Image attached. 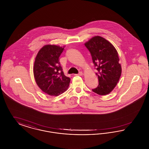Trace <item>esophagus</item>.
Listing matches in <instances>:
<instances>
[{
  "label": "esophagus",
  "instance_id": "esophagus-1",
  "mask_svg": "<svg viewBox=\"0 0 149 149\" xmlns=\"http://www.w3.org/2000/svg\"><path fill=\"white\" fill-rule=\"evenodd\" d=\"M83 75V72L81 71H80L78 74H76V75H79V76H81Z\"/></svg>",
  "mask_w": 149,
  "mask_h": 149
}]
</instances>
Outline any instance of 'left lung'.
<instances>
[{
	"label": "left lung",
	"instance_id": "left-lung-1",
	"mask_svg": "<svg viewBox=\"0 0 149 149\" xmlns=\"http://www.w3.org/2000/svg\"><path fill=\"white\" fill-rule=\"evenodd\" d=\"M85 46L98 71L96 75L99 85L92 91L100 95L108 94L117 84L122 73L117 51L111 43L99 36L91 38Z\"/></svg>",
	"mask_w": 149,
	"mask_h": 149
}]
</instances>
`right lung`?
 Returning a JSON list of instances; mask_svg holds the SVG:
<instances>
[{
  "mask_svg": "<svg viewBox=\"0 0 149 149\" xmlns=\"http://www.w3.org/2000/svg\"><path fill=\"white\" fill-rule=\"evenodd\" d=\"M55 45H46L39 50L33 66V75L38 86L46 94L58 96L69 88L70 79L64 75L59 57L64 49Z\"/></svg>",
  "mask_w": 149,
  "mask_h": 149,
  "instance_id": "right-lung-1",
  "label": "right lung"
}]
</instances>
